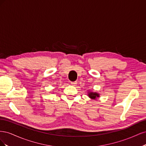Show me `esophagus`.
<instances>
[{
  "label": "esophagus",
  "instance_id": "obj_1",
  "mask_svg": "<svg viewBox=\"0 0 146 146\" xmlns=\"http://www.w3.org/2000/svg\"><path fill=\"white\" fill-rule=\"evenodd\" d=\"M70 83H71L72 85H75V84L76 83V82H70Z\"/></svg>",
  "mask_w": 146,
  "mask_h": 146
}]
</instances>
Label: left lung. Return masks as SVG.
I'll return each instance as SVG.
<instances>
[{
	"mask_svg": "<svg viewBox=\"0 0 146 146\" xmlns=\"http://www.w3.org/2000/svg\"><path fill=\"white\" fill-rule=\"evenodd\" d=\"M88 96L91 99H96L98 98H99V94L98 92H88Z\"/></svg>",
	"mask_w": 146,
	"mask_h": 146,
	"instance_id": "1",
	"label": "left lung"
}]
</instances>
